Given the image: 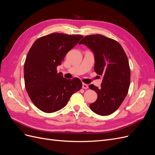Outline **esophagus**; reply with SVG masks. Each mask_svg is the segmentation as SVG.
Instances as JSON below:
<instances>
[{
  "mask_svg": "<svg viewBox=\"0 0 155 155\" xmlns=\"http://www.w3.org/2000/svg\"><path fill=\"white\" fill-rule=\"evenodd\" d=\"M82 88H83V89H87V88H88V85H87V84H85V83H83Z\"/></svg>",
  "mask_w": 155,
  "mask_h": 155,
  "instance_id": "esophagus-1",
  "label": "esophagus"
}]
</instances>
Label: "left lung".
Masks as SVG:
<instances>
[{
	"mask_svg": "<svg viewBox=\"0 0 155 155\" xmlns=\"http://www.w3.org/2000/svg\"><path fill=\"white\" fill-rule=\"evenodd\" d=\"M79 45H85L94 54V71L103 76L101 88H89L97 94L90 105L96 114L108 116L118 109L127 94L130 81L129 61L122 46L116 41L100 34L83 37Z\"/></svg>",
	"mask_w": 155,
	"mask_h": 155,
	"instance_id": "8db88e82",
	"label": "left lung"
}]
</instances>
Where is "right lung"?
I'll return each mask as SVG.
<instances>
[{
    "label": "right lung",
    "mask_w": 155,
    "mask_h": 155,
    "mask_svg": "<svg viewBox=\"0 0 155 155\" xmlns=\"http://www.w3.org/2000/svg\"><path fill=\"white\" fill-rule=\"evenodd\" d=\"M83 36L53 33L37 39L32 45L24 65L25 88L39 109L51 113L61 109L74 93L80 90L78 78H64L57 67Z\"/></svg>",
    "instance_id": "1"
}]
</instances>
